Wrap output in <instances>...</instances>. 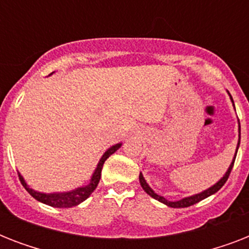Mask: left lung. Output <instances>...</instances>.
<instances>
[{
    "mask_svg": "<svg viewBox=\"0 0 249 249\" xmlns=\"http://www.w3.org/2000/svg\"><path fill=\"white\" fill-rule=\"evenodd\" d=\"M231 101H232V98H231ZM239 133H240V125H239ZM239 144H240V134H239V142H238V147H236V152H238ZM235 158H236V155H235ZM235 158H234V160H232L231 165L229 166V169H228V172H226V174H225L224 177L221 178L220 181L217 182L216 185L212 186V187H209L208 190H205V191H203V193L196 194V195H194V196L185 197V199H181V200H178V201L166 200L164 196H160V195H158L156 193H154L151 187L147 185V182L144 181V178H143V176H142V173H140L141 186H142V189H143L144 191H146V193L150 195V196H152L154 199H156V200L161 201V203L166 204L168 207H172V208H186V207H190V205L196 204V203H199V201L203 200V199H205V197L211 196L212 194L217 193V191H218V190H220L221 187L225 185V183H226L229 176H230V173H231V169H232V166H234V163H235Z\"/></svg>",
    "mask_w": 249,
    "mask_h": 249,
    "instance_id": "8db88e82",
    "label": "left lung"
}]
</instances>
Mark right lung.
Masks as SVG:
<instances>
[{
  "mask_svg": "<svg viewBox=\"0 0 249 249\" xmlns=\"http://www.w3.org/2000/svg\"><path fill=\"white\" fill-rule=\"evenodd\" d=\"M121 144H115L111 148H108L107 151L105 152V155L102 156V159L99 160V164H98L97 169L94 172L93 177H91V181L88 186H84V187H79V189L73 190V191H70V193H62V194H41L37 193V191H33L32 189H29L27 183L24 182L23 177L19 174V179H20L21 185L24 186V189L28 191L31 195H32L36 200L44 203V204H48L50 207H55V208H71V207H75V205L83 203L84 200H86L88 197L90 196V194L93 193L94 190L97 189L98 183H99V179H101V173L102 168H103V164L109 156L112 155L113 152L119 150Z\"/></svg>",
  "mask_w": 249,
  "mask_h": 249,
  "instance_id": "add662e5",
  "label": "right lung"
}]
</instances>
